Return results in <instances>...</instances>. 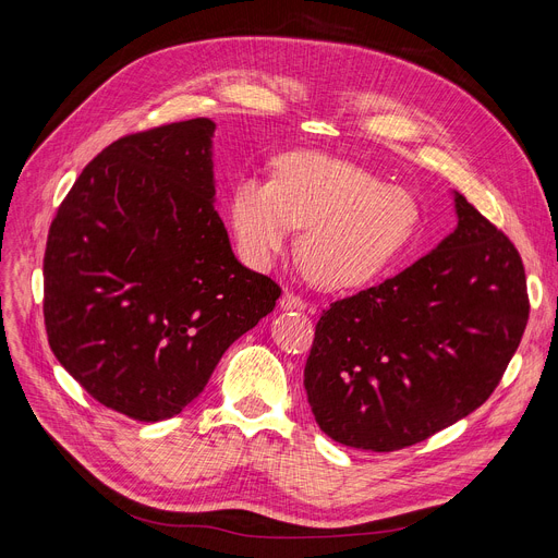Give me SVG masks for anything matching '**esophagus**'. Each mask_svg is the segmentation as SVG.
<instances>
[{
  "instance_id": "1",
  "label": "esophagus",
  "mask_w": 558,
  "mask_h": 558,
  "mask_svg": "<svg viewBox=\"0 0 558 558\" xmlns=\"http://www.w3.org/2000/svg\"><path fill=\"white\" fill-rule=\"evenodd\" d=\"M279 306L283 308V311H304L306 308V302L300 298V295H295V293H286L279 298Z\"/></svg>"
}]
</instances>
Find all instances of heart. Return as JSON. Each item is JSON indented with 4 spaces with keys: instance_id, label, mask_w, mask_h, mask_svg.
Returning a JSON list of instances; mask_svg holds the SVG:
<instances>
[{
    "instance_id": "b5f03b06",
    "label": "heart",
    "mask_w": 558,
    "mask_h": 558,
    "mask_svg": "<svg viewBox=\"0 0 558 558\" xmlns=\"http://www.w3.org/2000/svg\"><path fill=\"white\" fill-rule=\"evenodd\" d=\"M227 220L241 256L254 268L288 250L295 227L300 263L323 288H356L400 258L420 208L411 193L320 151L277 158L275 179L241 177L229 191Z\"/></svg>"
}]
</instances>
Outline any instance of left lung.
<instances>
[{
    "label": "left lung",
    "instance_id": "8db88e82",
    "mask_svg": "<svg viewBox=\"0 0 558 558\" xmlns=\"http://www.w3.org/2000/svg\"><path fill=\"white\" fill-rule=\"evenodd\" d=\"M457 227L411 268L323 311L304 367L331 440L392 452L480 409L526 327L518 250L461 193Z\"/></svg>",
    "mask_w": 558,
    "mask_h": 558
}]
</instances>
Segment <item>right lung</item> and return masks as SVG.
<instances>
[{"mask_svg":"<svg viewBox=\"0 0 558 558\" xmlns=\"http://www.w3.org/2000/svg\"><path fill=\"white\" fill-rule=\"evenodd\" d=\"M216 122L116 141L49 227V348L95 400L141 422L181 413L279 286L235 258L216 210Z\"/></svg>","mask_w":558,"mask_h":558,"instance_id":"1","label":"right lung"}]
</instances>
